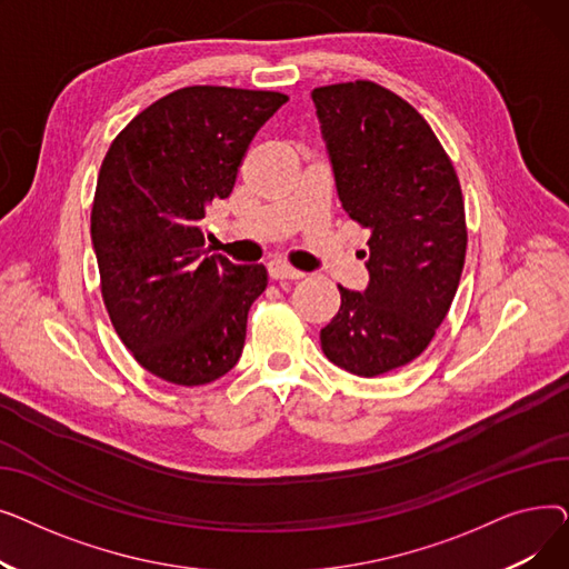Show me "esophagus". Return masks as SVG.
Returning <instances> with one entry per match:
<instances>
[{
	"label": "esophagus",
	"mask_w": 569,
	"mask_h": 569,
	"mask_svg": "<svg viewBox=\"0 0 569 569\" xmlns=\"http://www.w3.org/2000/svg\"><path fill=\"white\" fill-rule=\"evenodd\" d=\"M267 272H269V279H274V281H283V279L297 281V279L305 277V272H300V269H295V267L281 262V260H272V262H269V264H267Z\"/></svg>",
	"instance_id": "esophagus-1"
}]
</instances>
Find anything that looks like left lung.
<instances>
[{
	"mask_svg": "<svg viewBox=\"0 0 569 569\" xmlns=\"http://www.w3.org/2000/svg\"><path fill=\"white\" fill-rule=\"evenodd\" d=\"M341 207L369 228V283L339 286L341 307L320 330L337 367L373 378L395 371L433 339L457 295L466 214L450 157L408 101L371 80L311 92Z\"/></svg>",
	"mask_w": 569,
	"mask_h": 569,
	"instance_id": "obj_1",
	"label": "left lung"
}]
</instances>
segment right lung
Instances as JSON below:
<instances>
[{
	"label": "right lung",
	"instance_id": "right-lung-1",
	"mask_svg": "<svg viewBox=\"0 0 569 569\" xmlns=\"http://www.w3.org/2000/svg\"><path fill=\"white\" fill-rule=\"evenodd\" d=\"M286 94L196 84L159 99L101 163L92 244L114 332L140 367L174 385L226 376L247 339L262 264L204 247L202 219L230 196L237 168Z\"/></svg>",
	"mask_w": 569,
	"mask_h": 569
}]
</instances>
